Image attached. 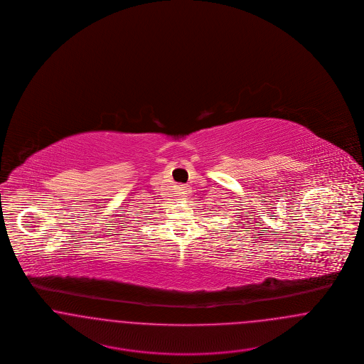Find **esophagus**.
<instances>
[{"label": "esophagus", "mask_w": 364, "mask_h": 364, "mask_svg": "<svg viewBox=\"0 0 364 364\" xmlns=\"http://www.w3.org/2000/svg\"><path fill=\"white\" fill-rule=\"evenodd\" d=\"M187 193H188V188L183 186V187H181V196H186Z\"/></svg>", "instance_id": "esophagus-1"}]
</instances>
